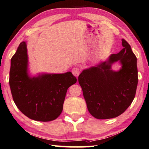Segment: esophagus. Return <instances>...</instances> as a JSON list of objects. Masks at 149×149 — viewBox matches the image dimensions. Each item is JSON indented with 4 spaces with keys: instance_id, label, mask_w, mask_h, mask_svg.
I'll return each mask as SVG.
<instances>
[{
    "instance_id": "34e87169",
    "label": "esophagus",
    "mask_w": 149,
    "mask_h": 149,
    "mask_svg": "<svg viewBox=\"0 0 149 149\" xmlns=\"http://www.w3.org/2000/svg\"><path fill=\"white\" fill-rule=\"evenodd\" d=\"M80 70L79 68H77V67H75V68H74L72 69V74L73 75H74V76L75 77H78L79 75L80 74Z\"/></svg>"
}]
</instances>
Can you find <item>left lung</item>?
I'll return each mask as SVG.
<instances>
[{"mask_svg":"<svg viewBox=\"0 0 149 149\" xmlns=\"http://www.w3.org/2000/svg\"><path fill=\"white\" fill-rule=\"evenodd\" d=\"M123 48L111 54L107 61L83 70L78 81L89 112L96 119L116 118L134 99L138 86L137 58L130 46L122 39ZM118 61L122 68L113 71L111 65Z\"/></svg>","mask_w":149,"mask_h":149,"instance_id":"1","label":"left lung"}]
</instances>
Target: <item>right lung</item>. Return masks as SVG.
<instances>
[{"label": "right lung", "instance_id": "add662e5", "mask_svg": "<svg viewBox=\"0 0 149 149\" xmlns=\"http://www.w3.org/2000/svg\"><path fill=\"white\" fill-rule=\"evenodd\" d=\"M28 67L27 45L23 41L11 59L9 83L15 103L31 119L53 121L62 112L67 90L77 79L70 72L31 77Z\"/></svg>", "mask_w": 149, "mask_h": 149}]
</instances>
